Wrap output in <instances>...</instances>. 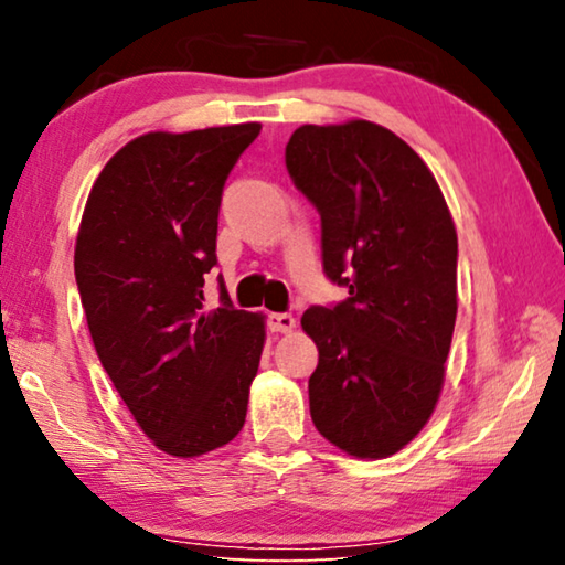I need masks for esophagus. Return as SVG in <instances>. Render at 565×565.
<instances>
[{
    "label": "esophagus",
    "mask_w": 565,
    "mask_h": 565,
    "mask_svg": "<svg viewBox=\"0 0 565 565\" xmlns=\"http://www.w3.org/2000/svg\"><path fill=\"white\" fill-rule=\"evenodd\" d=\"M269 329L276 333H289L296 329V319L291 313H269Z\"/></svg>",
    "instance_id": "34e87169"
}]
</instances>
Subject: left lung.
Listing matches in <instances>:
<instances>
[{"label":"left lung","mask_w":565,"mask_h":565,"mask_svg":"<svg viewBox=\"0 0 565 565\" xmlns=\"http://www.w3.org/2000/svg\"><path fill=\"white\" fill-rule=\"evenodd\" d=\"M286 169L321 214L323 271L349 289L301 317L319 349L311 420L349 456H394L444 388L458 309L451 212L424 159L366 119L303 124Z\"/></svg>","instance_id":"obj_1"}]
</instances>
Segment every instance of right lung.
Here are the masks:
<instances>
[{
	"label": "right lung",
	"mask_w": 565,
	"mask_h": 565,
	"mask_svg": "<svg viewBox=\"0 0 565 565\" xmlns=\"http://www.w3.org/2000/svg\"><path fill=\"white\" fill-rule=\"evenodd\" d=\"M259 131L248 121L131 139L94 181L76 234V286L102 366L141 431L177 458L242 431L259 371L262 313L234 309L224 281L222 306H204L226 177Z\"/></svg>",
	"instance_id": "right-lung-1"
}]
</instances>
